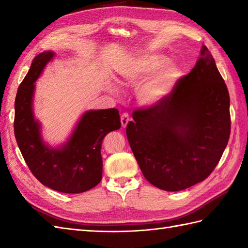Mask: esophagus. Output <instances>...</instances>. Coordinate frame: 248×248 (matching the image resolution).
<instances>
[{
	"instance_id": "1",
	"label": "esophagus",
	"mask_w": 248,
	"mask_h": 248,
	"mask_svg": "<svg viewBox=\"0 0 248 248\" xmlns=\"http://www.w3.org/2000/svg\"><path fill=\"white\" fill-rule=\"evenodd\" d=\"M120 121H121V125H123V128H125L130 121V116L127 113H124L123 115H121Z\"/></svg>"
}]
</instances>
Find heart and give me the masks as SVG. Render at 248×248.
Returning <instances> with one entry per match:
<instances>
[{"label":"heart","mask_w":248,"mask_h":248,"mask_svg":"<svg viewBox=\"0 0 248 248\" xmlns=\"http://www.w3.org/2000/svg\"><path fill=\"white\" fill-rule=\"evenodd\" d=\"M180 76L179 66L167 62L166 57L160 54L140 55L120 71L121 80L127 85L138 86L142 83L136 98L146 108L164 102L170 96Z\"/></svg>","instance_id":"heart-1"}]
</instances>
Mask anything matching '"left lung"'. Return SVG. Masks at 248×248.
<instances>
[{
    "instance_id": "1",
    "label": "left lung",
    "mask_w": 248,
    "mask_h": 248,
    "mask_svg": "<svg viewBox=\"0 0 248 248\" xmlns=\"http://www.w3.org/2000/svg\"><path fill=\"white\" fill-rule=\"evenodd\" d=\"M227 86L205 46L196 65L156 107L135 110L127 138L145 178L168 192L203 181L230 135Z\"/></svg>"
}]
</instances>
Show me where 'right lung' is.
<instances>
[{
    "mask_svg": "<svg viewBox=\"0 0 248 248\" xmlns=\"http://www.w3.org/2000/svg\"><path fill=\"white\" fill-rule=\"evenodd\" d=\"M54 56L53 51L37 55L20 84L15 101V136L25 163L44 186L62 193H83L101 181L102 140L120 129L119 112L116 108L86 110L66 141L56 147L46 144L33 102L35 82Z\"/></svg>",
    "mask_w": 248,
    "mask_h": 248,
    "instance_id": "add662e5",
    "label": "right lung"
}]
</instances>
